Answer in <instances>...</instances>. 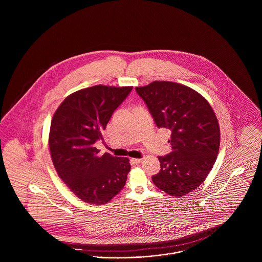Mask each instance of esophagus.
<instances>
[{"mask_svg": "<svg viewBox=\"0 0 262 262\" xmlns=\"http://www.w3.org/2000/svg\"><path fill=\"white\" fill-rule=\"evenodd\" d=\"M141 160L142 159H139V158H133L132 162L134 163V164H139V163L141 162Z\"/></svg>", "mask_w": 262, "mask_h": 262, "instance_id": "obj_1", "label": "esophagus"}]
</instances>
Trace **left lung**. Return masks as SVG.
<instances>
[{"mask_svg":"<svg viewBox=\"0 0 262 262\" xmlns=\"http://www.w3.org/2000/svg\"><path fill=\"white\" fill-rule=\"evenodd\" d=\"M158 128H169L172 152L159 156L153 184L172 196H183L204 182L220 146V128L211 106L199 92L171 81L136 88Z\"/></svg>","mask_w":262,"mask_h":262,"instance_id":"8db88e82","label":"left lung"}]
</instances>
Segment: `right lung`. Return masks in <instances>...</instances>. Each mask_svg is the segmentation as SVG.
I'll return each mask as SVG.
<instances>
[{"label":"right lung","instance_id":"right-lung-1","mask_svg":"<svg viewBox=\"0 0 262 262\" xmlns=\"http://www.w3.org/2000/svg\"><path fill=\"white\" fill-rule=\"evenodd\" d=\"M133 86L95 85L63 100L51 122L49 147L54 167L79 200L105 204L125 187L130 164L125 157L99 155L94 143Z\"/></svg>","mask_w":262,"mask_h":262}]
</instances>
